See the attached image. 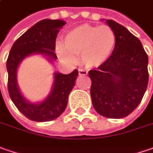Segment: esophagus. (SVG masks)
I'll use <instances>...</instances> for the list:
<instances>
[{"label": "esophagus", "instance_id": "obj_1", "mask_svg": "<svg viewBox=\"0 0 153 153\" xmlns=\"http://www.w3.org/2000/svg\"><path fill=\"white\" fill-rule=\"evenodd\" d=\"M88 72L85 69H79V75H87Z\"/></svg>", "mask_w": 153, "mask_h": 153}]
</instances>
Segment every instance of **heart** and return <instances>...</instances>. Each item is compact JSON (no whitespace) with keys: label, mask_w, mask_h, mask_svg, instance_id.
Wrapping results in <instances>:
<instances>
[{"label":"heart","mask_w":153,"mask_h":153,"mask_svg":"<svg viewBox=\"0 0 153 153\" xmlns=\"http://www.w3.org/2000/svg\"><path fill=\"white\" fill-rule=\"evenodd\" d=\"M58 48L62 59L74 62L80 55L81 62L87 68H97L111 56L116 45V34L108 25L84 24L68 31Z\"/></svg>","instance_id":"heart-1"}]
</instances>
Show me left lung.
Instances as JSON below:
<instances>
[{
	"instance_id": "1",
	"label": "left lung",
	"mask_w": 153,
	"mask_h": 153,
	"mask_svg": "<svg viewBox=\"0 0 153 153\" xmlns=\"http://www.w3.org/2000/svg\"><path fill=\"white\" fill-rule=\"evenodd\" d=\"M116 34L109 59L89 71L91 96L101 116L119 119L128 116L142 100L148 85V56L140 39L122 25L107 19Z\"/></svg>"
}]
</instances>
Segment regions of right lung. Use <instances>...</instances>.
Wrapping results in <instances>:
<instances>
[{"mask_svg":"<svg viewBox=\"0 0 153 153\" xmlns=\"http://www.w3.org/2000/svg\"><path fill=\"white\" fill-rule=\"evenodd\" d=\"M64 25L65 22L60 19H43L37 22L14 42L7 57V90L9 96L17 109L31 121L50 122L63 113L79 72L74 69L69 74L56 73L54 86L50 96L43 103L34 104L27 102L18 88L17 68L25 57L35 53L48 56L51 60H56V55L54 53L56 39L59 29Z\"/></svg>","mask_w":153,"mask_h":153,"instance_id":"obj_1","label":"right lung"}]
</instances>
